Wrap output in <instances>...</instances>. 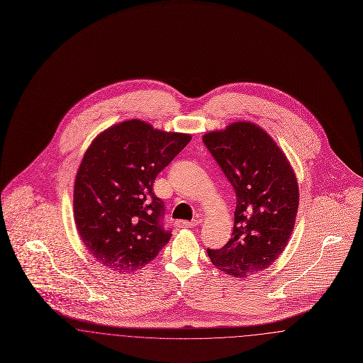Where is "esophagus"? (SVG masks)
Instances as JSON below:
<instances>
[{"mask_svg":"<svg viewBox=\"0 0 363 363\" xmlns=\"http://www.w3.org/2000/svg\"><path fill=\"white\" fill-rule=\"evenodd\" d=\"M177 227H179V228H191V227H196L197 225V222H188V220H178L177 223H175Z\"/></svg>","mask_w":363,"mask_h":363,"instance_id":"obj_1","label":"esophagus"}]
</instances>
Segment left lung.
Here are the masks:
<instances>
[{
    "label": "left lung",
    "mask_w": 363,
    "mask_h": 363,
    "mask_svg": "<svg viewBox=\"0 0 363 363\" xmlns=\"http://www.w3.org/2000/svg\"><path fill=\"white\" fill-rule=\"evenodd\" d=\"M237 196L234 230L222 249H207L215 267L234 277L267 269L291 237L299 206L293 167L274 138L238 121L203 136Z\"/></svg>",
    "instance_id": "obj_1"
}]
</instances>
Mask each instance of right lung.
I'll list each match as a JSON object with an SVG mask.
<instances>
[{"label": "right lung", "instance_id": "1", "mask_svg": "<svg viewBox=\"0 0 363 363\" xmlns=\"http://www.w3.org/2000/svg\"><path fill=\"white\" fill-rule=\"evenodd\" d=\"M191 136L130 120L94 138L74 181V223L94 259L130 274L155 259L172 238L164 204L154 194L156 175Z\"/></svg>", "mask_w": 363, "mask_h": 363}]
</instances>
